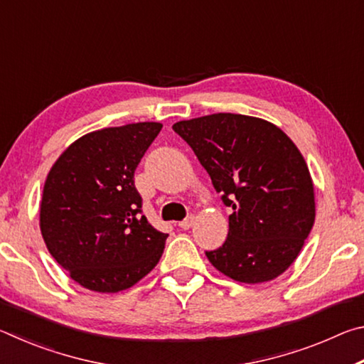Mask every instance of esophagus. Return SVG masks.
Wrapping results in <instances>:
<instances>
[{"label":"esophagus","instance_id":"obj_1","mask_svg":"<svg viewBox=\"0 0 364 364\" xmlns=\"http://www.w3.org/2000/svg\"><path fill=\"white\" fill-rule=\"evenodd\" d=\"M194 225V217L193 215H191V217H188L186 220H183V221H180V223H178V226L181 228V230H189L191 226Z\"/></svg>","mask_w":364,"mask_h":364}]
</instances>
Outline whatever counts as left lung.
<instances>
[{
	"label": "left lung",
	"instance_id": "left-lung-1",
	"mask_svg": "<svg viewBox=\"0 0 364 364\" xmlns=\"http://www.w3.org/2000/svg\"><path fill=\"white\" fill-rule=\"evenodd\" d=\"M173 130L232 208L226 241L205 252L208 262L247 284L278 278L315 223L313 181L297 146L273 123L241 114L176 122Z\"/></svg>",
	"mask_w": 364,
	"mask_h": 364
}]
</instances>
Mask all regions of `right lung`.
Returning <instances> with one entry per match:
<instances>
[{
	"mask_svg": "<svg viewBox=\"0 0 364 364\" xmlns=\"http://www.w3.org/2000/svg\"><path fill=\"white\" fill-rule=\"evenodd\" d=\"M162 130L139 122L72 143L49 170L40 205L49 254L80 286L119 292L159 263L168 234L143 215L134 170Z\"/></svg>",
	"mask_w": 364,
	"mask_h": 364,
	"instance_id": "add662e5",
	"label": "right lung"
}]
</instances>
